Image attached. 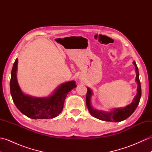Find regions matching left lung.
<instances>
[{"label": "left lung", "instance_id": "left-lung-1", "mask_svg": "<svg viewBox=\"0 0 152 152\" xmlns=\"http://www.w3.org/2000/svg\"><path fill=\"white\" fill-rule=\"evenodd\" d=\"M133 64L135 66L136 70V82H137V93L135 97L134 98L133 102L130 104L126 106L125 107L123 108H116L112 110L110 112H104L101 110H98L93 108L91 105V97L93 94V92L88 88V92L86 95V105L88 108V110L90 114L93 117L101 119L105 121H112V122H119L124 121L128 118L133 114L136 110L140 102L141 97V85L139 80V72L135 61H133Z\"/></svg>", "mask_w": 152, "mask_h": 152}]
</instances>
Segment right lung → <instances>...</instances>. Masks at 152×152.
I'll return each instance as SVG.
<instances>
[{
    "label": "right lung",
    "mask_w": 152,
    "mask_h": 152,
    "mask_svg": "<svg viewBox=\"0 0 152 152\" xmlns=\"http://www.w3.org/2000/svg\"><path fill=\"white\" fill-rule=\"evenodd\" d=\"M18 59H16L12 67L10 79V93L16 107L28 118L32 119H51L62 112L66 96L77 86L76 82H67L60 85L53 94L47 97H33L25 95L19 88L16 72Z\"/></svg>",
    "instance_id": "1"
}]
</instances>
